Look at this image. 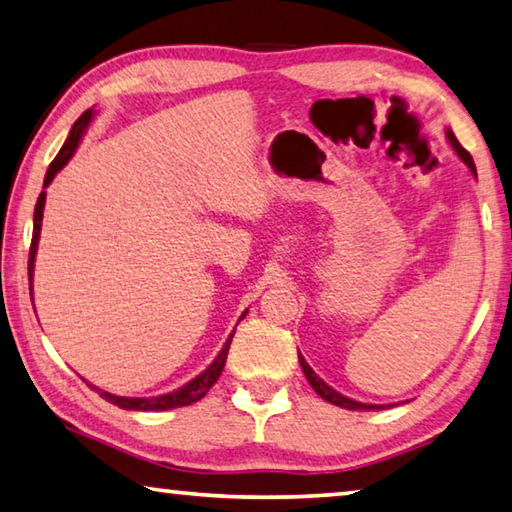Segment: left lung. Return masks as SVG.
Returning a JSON list of instances; mask_svg holds the SVG:
<instances>
[{"instance_id":"obj_1","label":"left lung","mask_w":512,"mask_h":512,"mask_svg":"<svg viewBox=\"0 0 512 512\" xmlns=\"http://www.w3.org/2000/svg\"><path fill=\"white\" fill-rule=\"evenodd\" d=\"M447 137H449V142H452L454 151L458 153V158H461V160L467 164V167H470V171L474 173V176H476V167H474L472 155L463 149L461 142L456 140L452 131H447ZM298 359H300L302 372H305V377H307V381L311 384V388H314V391H316L320 397H323V400H327L329 404H336V406H341V409H350V411H379V409H384V406H377V404H361V402L350 400V397H345V395H341V393H336L334 388H329V386L325 384V381L320 379L314 370H311V366L305 361V357H302V354H298Z\"/></svg>"}]
</instances>
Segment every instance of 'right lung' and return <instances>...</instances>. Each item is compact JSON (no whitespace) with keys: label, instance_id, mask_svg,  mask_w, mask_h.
Returning <instances> with one entry per match:
<instances>
[{"label":"right lung","instance_id":"add662e5","mask_svg":"<svg viewBox=\"0 0 512 512\" xmlns=\"http://www.w3.org/2000/svg\"><path fill=\"white\" fill-rule=\"evenodd\" d=\"M92 119V110H85L83 115L76 119V124L72 126V131H69V137L63 144V149L58 151V155L54 158V162L49 164L47 169V176H45V187L54 180L56 173L65 167L67 160L72 158L76 146H79L81 142V135L85 128H88ZM45 192H42L38 196V203H36V212H33V237H31V248H29V280L33 277V262H36V250H38V239H40V225H42V210H45ZM33 300V298H31ZM244 318V316H241ZM232 336H235V332H232L228 336V341H225L223 350L219 352V357L214 359V363L210 368H207L205 372H201L196 379L189 381V384H185L183 388H178V391L173 393H167V395H158V397H117L112 393H106L101 391V388L88 384L92 391H97L103 400L119 406V409H126V411H169V409H178V406H189L194 404L198 400H203V397L207 395V391L216 384V379H219V375L223 372V366H225V359H228V350H230V343H232Z\"/></svg>","mask_w":512,"mask_h":512}]
</instances>
